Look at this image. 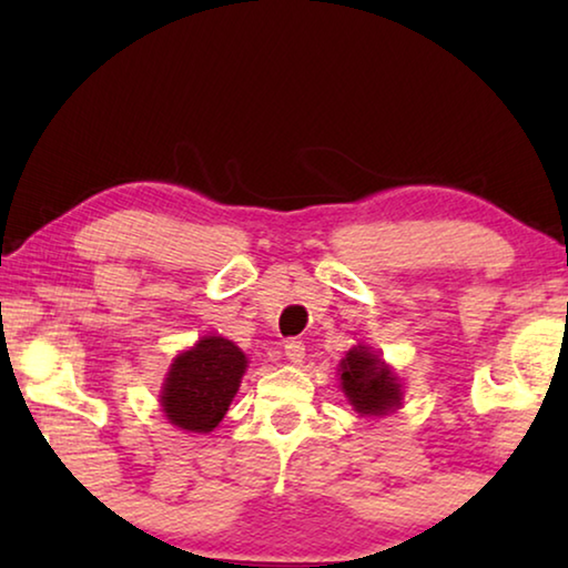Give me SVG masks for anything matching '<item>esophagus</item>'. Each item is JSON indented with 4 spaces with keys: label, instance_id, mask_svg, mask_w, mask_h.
<instances>
[{
    "label": "esophagus",
    "instance_id": "1",
    "mask_svg": "<svg viewBox=\"0 0 568 568\" xmlns=\"http://www.w3.org/2000/svg\"><path fill=\"white\" fill-rule=\"evenodd\" d=\"M285 355L291 363H303L305 358V345L303 341H287L285 343Z\"/></svg>",
    "mask_w": 568,
    "mask_h": 568
}]
</instances>
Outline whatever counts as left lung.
Masks as SVG:
<instances>
[{"label":"left lung","instance_id":"1","mask_svg":"<svg viewBox=\"0 0 568 568\" xmlns=\"http://www.w3.org/2000/svg\"><path fill=\"white\" fill-rule=\"evenodd\" d=\"M341 388L361 416H386L403 400L396 373L365 345H355L341 361Z\"/></svg>","mask_w":568,"mask_h":568}]
</instances>
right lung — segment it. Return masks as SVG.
Here are the masks:
<instances>
[{
	"instance_id": "1",
	"label": "right lung",
	"mask_w": 568,
	"mask_h": 568,
	"mask_svg": "<svg viewBox=\"0 0 568 568\" xmlns=\"http://www.w3.org/2000/svg\"><path fill=\"white\" fill-rule=\"evenodd\" d=\"M247 368L245 353L223 335H205L172 361L160 406L168 420L190 434H210L233 403Z\"/></svg>"
}]
</instances>
